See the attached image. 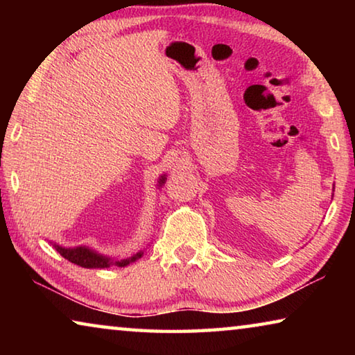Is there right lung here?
<instances>
[{
  "label": "right lung",
  "mask_w": 355,
  "mask_h": 355,
  "mask_svg": "<svg viewBox=\"0 0 355 355\" xmlns=\"http://www.w3.org/2000/svg\"><path fill=\"white\" fill-rule=\"evenodd\" d=\"M164 182H166V175H161L159 182H158L159 186H163ZM55 248L59 254L65 258V260L75 263L81 268H110L111 264H116V266L122 268V266H127V264H130V263L136 261L137 258H141L144 254V252H137V254L133 257L114 261L112 258L97 254V252L86 248V245H80V248H62V245L55 244Z\"/></svg>",
  "instance_id": "1"
}]
</instances>
